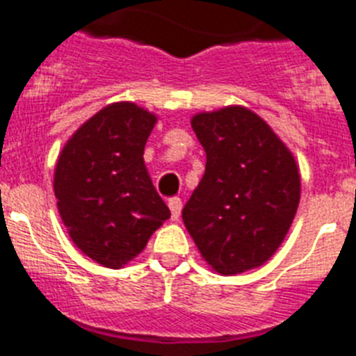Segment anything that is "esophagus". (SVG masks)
Segmentation results:
<instances>
[{"instance_id":"34e87169","label":"esophagus","mask_w":356,"mask_h":356,"mask_svg":"<svg viewBox=\"0 0 356 356\" xmlns=\"http://www.w3.org/2000/svg\"><path fill=\"white\" fill-rule=\"evenodd\" d=\"M169 209H171V218L178 220L181 214V200L178 196L169 200Z\"/></svg>"}]
</instances>
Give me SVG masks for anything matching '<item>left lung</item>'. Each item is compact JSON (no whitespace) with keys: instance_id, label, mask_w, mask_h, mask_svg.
Here are the masks:
<instances>
[{"instance_id":"8db88e82","label":"left lung","mask_w":356,"mask_h":356,"mask_svg":"<svg viewBox=\"0 0 356 356\" xmlns=\"http://www.w3.org/2000/svg\"><path fill=\"white\" fill-rule=\"evenodd\" d=\"M191 125L207 161L181 211L185 227L220 275L262 266L284 242L300 202L295 158L245 107L196 114Z\"/></svg>"}]
</instances>
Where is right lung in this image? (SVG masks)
<instances>
[{
	"mask_svg": "<svg viewBox=\"0 0 356 356\" xmlns=\"http://www.w3.org/2000/svg\"><path fill=\"white\" fill-rule=\"evenodd\" d=\"M156 116L131 102L107 105L63 147L54 172L61 220L76 248L118 269L171 216L143 163Z\"/></svg>",
	"mask_w": 356,
	"mask_h": 356,
	"instance_id": "right-lung-1",
	"label": "right lung"
}]
</instances>
